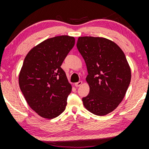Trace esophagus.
<instances>
[{
	"label": "esophagus",
	"mask_w": 149,
	"mask_h": 149,
	"mask_svg": "<svg viewBox=\"0 0 149 149\" xmlns=\"http://www.w3.org/2000/svg\"><path fill=\"white\" fill-rule=\"evenodd\" d=\"M82 84H83V82H82L81 80H80V81L77 82V83H75V86H76V87H80Z\"/></svg>",
	"instance_id": "34e87169"
}]
</instances>
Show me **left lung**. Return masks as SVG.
<instances>
[{"instance_id":"8db88e82","label":"left lung","mask_w":149,"mask_h":149,"mask_svg":"<svg viewBox=\"0 0 149 149\" xmlns=\"http://www.w3.org/2000/svg\"><path fill=\"white\" fill-rule=\"evenodd\" d=\"M76 46L88 73L90 92L82 99L83 105L95 115H107L122 102L130 83L125 55L118 45L104 38L79 37Z\"/></svg>"}]
</instances>
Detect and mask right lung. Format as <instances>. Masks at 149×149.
<instances>
[{"mask_svg":"<svg viewBox=\"0 0 149 149\" xmlns=\"http://www.w3.org/2000/svg\"><path fill=\"white\" fill-rule=\"evenodd\" d=\"M75 45V38H48L29 51L19 76L20 90L29 107L39 116L52 119L66 109L71 85L61 66Z\"/></svg>","mask_w":149,"mask_h":149,"instance_id":"add662e5","label":"right lung"}]
</instances>
